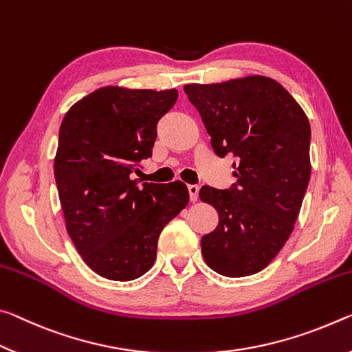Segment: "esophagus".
I'll return each instance as SVG.
<instances>
[{"instance_id": "obj_1", "label": "esophagus", "mask_w": 352, "mask_h": 352, "mask_svg": "<svg viewBox=\"0 0 352 352\" xmlns=\"http://www.w3.org/2000/svg\"><path fill=\"white\" fill-rule=\"evenodd\" d=\"M188 195H190V199L197 201L198 199V195H199V187L195 186V184H192V186H188Z\"/></svg>"}]
</instances>
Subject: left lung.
Returning a JSON list of instances; mask_svg holds the SVG:
<instances>
[{
  "instance_id": "left-lung-1",
  "label": "left lung",
  "mask_w": 352,
  "mask_h": 352,
  "mask_svg": "<svg viewBox=\"0 0 352 352\" xmlns=\"http://www.w3.org/2000/svg\"><path fill=\"white\" fill-rule=\"evenodd\" d=\"M218 157L234 155L226 190L204 186L199 198L220 221L201 239L206 263L218 274L258 273L289 240L310 179V124L289 91L272 78L187 84Z\"/></svg>"
}]
</instances>
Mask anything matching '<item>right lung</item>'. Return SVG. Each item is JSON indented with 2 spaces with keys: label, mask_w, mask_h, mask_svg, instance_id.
Returning <instances> with one entry per match:
<instances>
[{
  "label": "right lung",
  "mask_w": 352,
  "mask_h": 352,
  "mask_svg": "<svg viewBox=\"0 0 352 352\" xmlns=\"http://www.w3.org/2000/svg\"><path fill=\"white\" fill-rule=\"evenodd\" d=\"M177 91L102 87L62 120L54 176L70 239L84 262L111 280L153 267L162 229L188 204L186 184L135 179L153 155L157 123Z\"/></svg>",
  "instance_id": "1"
}]
</instances>
